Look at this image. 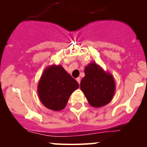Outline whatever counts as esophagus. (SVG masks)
I'll return each instance as SVG.
<instances>
[{"label":"esophagus","mask_w":147,"mask_h":147,"mask_svg":"<svg viewBox=\"0 0 147 147\" xmlns=\"http://www.w3.org/2000/svg\"><path fill=\"white\" fill-rule=\"evenodd\" d=\"M76 80H77V82H78L79 84H80V81H81V79H80V77H77V78L76 79Z\"/></svg>","instance_id":"1"}]
</instances>
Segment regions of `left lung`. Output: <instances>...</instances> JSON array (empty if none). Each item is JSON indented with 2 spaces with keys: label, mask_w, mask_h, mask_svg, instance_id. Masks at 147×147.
I'll list each match as a JSON object with an SVG mask.
<instances>
[{
  "label": "left lung",
  "mask_w": 147,
  "mask_h": 147,
  "mask_svg": "<svg viewBox=\"0 0 147 147\" xmlns=\"http://www.w3.org/2000/svg\"><path fill=\"white\" fill-rule=\"evenodd\" d=\"M80 88L92 107L99 108L111 102L115 92V84L110 72L104 71L95 62L86 66Z\"/></svg>",
  "instance_id": "left-lung-1"
}]
</instances>
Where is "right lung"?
I'll return each instance as SVG.
<instances>
[{
  "label": "right lung",
  "mask_w": 147,
  "mask_h": 147,
  "mask_svg": "<svg viewBox=\"0 0 147 147\" xmlns=\"http://www.w3.org/2000/svg\"><path fill=\"white\" fill-rule=\"evenodd\" d=\"M79 84L62 65H49L38 82L37 92L42 104L52 111L63 110Z\"/></svg>",
  "instance_id": "right-lung-1"
}]
</instances>
